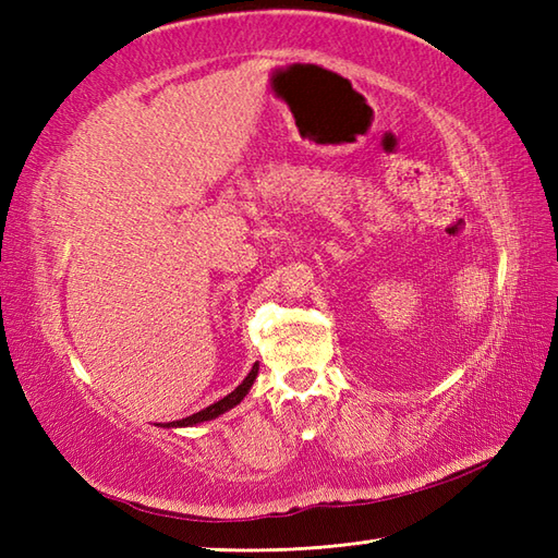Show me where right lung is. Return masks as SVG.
Segmentation results:
<instances>
[{
    "label": "right lung",
    "mask_w": 558,
    "mask_h": 558,
    "mask_svg": "<svg viewBox=\"0 0 558 558\" xmlns=\"http://www.w3.org/2000/svg\"><path fill=\"white\" fill-rule=\"evenodd\" d=\"M256 376H258V362L252 366V372H248V374L244 376V381H242L240 386H236V388L232 390V393L225 396L222 400L213 402V405L204 408L201 412L189 414V417H184V420L168 422V424H158V426H165V429H182V426H196V424H201V422H210V420L220 417V414H225L228 410L240 405V402L244 400V396L248 393V390H252V386H254V381H256Z\"/></svg>",
    "instance_id": "1"
}]
</instances>
